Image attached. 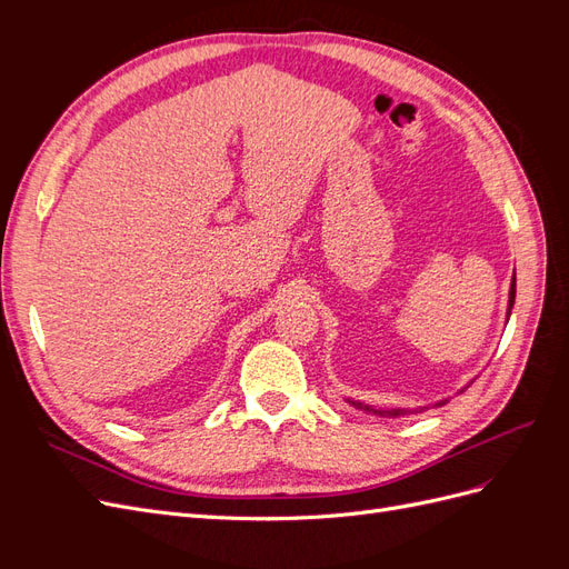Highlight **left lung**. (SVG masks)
Wrapping results in <instances>:
<instances>
[{"label": "left lung", "mask_w": 569, "mask_h": 569, "mask_svg": "<svg viewBox=\"0 0 569 569\" xmlns=\"http://www.w3.org/2000/svg\"><path fill=\"white\" fill-rule=\"evenodd\" d=\"M512 303H515V272H512V282H510V291H508V311H506V322L510 320V311H512ZM468 389V387H462ZM460 389V391H462ZM449 399H441L437 401L435 406H443ZM347 403H351L353 408L368 412V416H377V418H403V416H410V412H418V410H425L429 406H420V408H389V410H382V408H372L368 403H360V401H353V399H347Z\"/></svg>", "instance_id": "1"}]
</instances>
